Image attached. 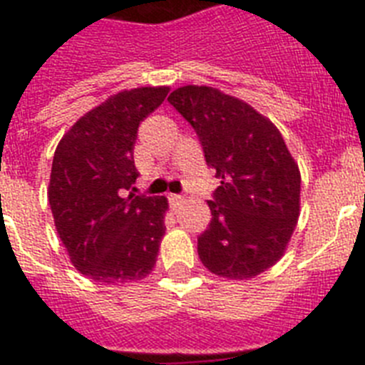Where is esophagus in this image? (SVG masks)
<instances>
[{
	"mask_svg": "<svg viewBox=\"0 0 365 365\" xmlns=\"http://www.w3.org/2000/svg\"><path fill=\"white\" fill-rule=\"evenodd\" d=\"M180 202H182V197H180V195H177V193H172V195H170V205H172L173 208H177Z\"/></svg>",
	"mask_w": 365,
	"mask_h": 365,
	"instance_id": "esophagus-1",
	"label": "esophagus"
}]
</instances>
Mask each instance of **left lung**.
<instances>
[{"label": "left lung", "mask_w": 365, "mask_h": 365, "mask_svg": "<svg viewBox=\"0 0 365 365\" xmlns=\"http://www.w3.org/2000/svg\"><path fill=\"white\" fill-rule=\"evenodd\" d=\"M168 102L192 124L221 179L212 221L197 237L210 272L248 279L276 265L299 215L302 175L282 133L243 100L208 86H182Z\"/></svg>", "instance_id": "1"}]
</instances>
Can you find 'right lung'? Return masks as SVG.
Masks as SVG:
<instances>
[{
  "label": "right lung",
  "instance_id": "right-lung-1",
  "mask_svg": "<svg viewBox=\"0 0 365 365\" xmlns=\"http://www.w3.org/2000/svg\"><path fill=\"white\" fill-rule=\"evenodd\" d=\"M168 91L137 87L109 96L74 122L54 151L47 190L54 227L71 263L93 282H137L157 263L168 199L122 192L138 177V124Z\"/></svg>",
  "mask_w": 365,
  "mask_h": 365
}]
</instances>
